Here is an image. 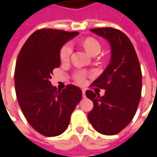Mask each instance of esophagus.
<instances>
[{"label": "esophagus", "mask_w": 157, "mask_h": 157, "mask_svg": "<svg viewBox=\"0 0 157 157\" xmlns=\"http://www.w3.org/2000/svg\"><path fill=\"white\" fill-rule=\"evenodd\" d=\"M82 97L86 98V94H85V92H86V91H85V89H82Z\"/></svg>", "instance_id": "esophagus-1"}]
</instances>
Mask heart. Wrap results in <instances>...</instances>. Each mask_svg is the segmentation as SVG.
Wrapping results in <instances>:
<instances>
[{
    "label": "heart",
    "instance_id": "1",
    "mask_svg": "<svg viewBox=\"0 0 157 157\" xmlns=\"http://www.w3.org/2000/svg\"><path fill=\"white\" fill-rule=\"evenodd\" d=\"M82 45L86 49V52L92 56L95 55L97 53L98 54L101 50V46L99 44V42L94 38H86V40H83ZM72 50H73V48L71 43H66L65 45H63L59 52L60 60L63 63L68 62L71 58ZM74 77H75V81L78 84H84L86 82V75L82 71L76 72Z\"/></svg>",
    "mask_w": 157,
    "mask_h": 157
}]
</instances>
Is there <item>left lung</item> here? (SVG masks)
Listing matches in <instances>:
<instances>
[{
  "label": "left lung",
  "mask_w": 157,
  "mask_h": 157,
  "mask_svg": "<svg viewBox=\"0 0 157 157\" xmlns=\"http://www.w3.org/2000/svg\"><path fill=\"white\" fill-rule=\"evenodd\" d=\"M109 41L111 58L109 65L92 86L105 89V94L91 90L86 97L94 102L88 113L90 123L98 132L115 135L128 126L135 115L142 90V73L135 49L124 33L110 27L91 29Z\"/></svg>",
  "instance_id": "8db88e82"
}]
</instances>
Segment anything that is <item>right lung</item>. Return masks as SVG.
<instances>
[{
  "label": "right lung",
  "instance_id": "right-lung-1",
  "mask_svg": "<svg viewBox=\"0 0 157 157\" xmlns=\"http://www.w3.org/2000/svg\"><path fill=\"white\" fill-rule=\"evenodd\" d=\"M78 34L38 29L17 56L14 83L18 105L29 125L47 137L60 135L67 129L71 114L82 99L78 86L69 84L61 91L50 82L53 69L60 65V49Z\"/></svg>",
  "mask_w": 157,
  "mask_h": 157
}]
</instances>
